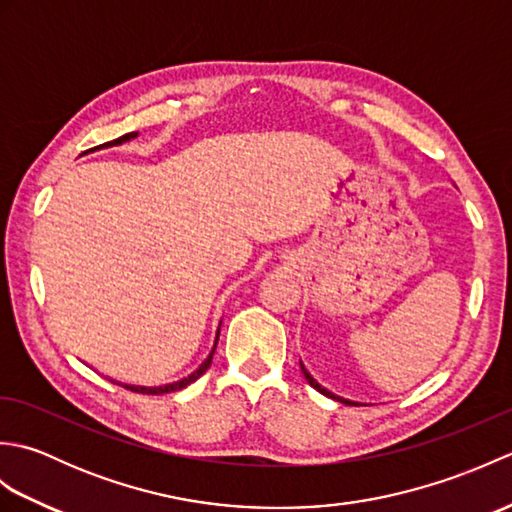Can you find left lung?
I'll return each instance as SVG.
<instances>
[{
    "mask_svg": "<svg viewBox=\"0 0 512 512\" xmlns=\"http://www.w3.org/2000/svg\"><path fill=\"white\" fill-rule=\"evenodd\" d=\"M301 372H303V376H306V380H308V383L314 387V389H317V391H321V394L323 396H328V398H332V400H339V402H345V405H358V402H354V400H347V398H341V396H336V394H332V391H328V389H325V387H321L319 383H317V380H314L312 376H310V372H308V369L306 367H303V363H301Z\"/></svg>",
    "mask_w": 512,
    "mask_h": 512,
    "instance_id": "left-lung-1",
    "label": "left lung"
}]
</instances>
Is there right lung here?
Returning <instances> with one entry per match:
<instances>
[{
  "mask_svg": "<svg viewBox=\"0 0 512 512\" xmlns=\"http://www.w3.org/2000/svg\"><path fill=\"white\" fill-rule=\"evenodd\" d=\"M138 136V132H129V134H125V136H121V138H116V140H112V143H105V145H101L99 149H103V147H116V145H123V143H129V140H134ZM222 325V323H220ZM217 339H220V328H217V332H215V343H213V347H211V352H209V356L204 358V361L200 363V367L195 369V372H191L189 376H184V378H180V380H176V383H167V385H158V387H143V385H123V387H127V389H132V391H138V394H169V391H178V389H184L187 385H191V383H195V380H198L206 369L211 367V361H213V354H215V347H217Z\"/></svg>",
  "mask_w": 512,
  "mask_h": 512,
  "instance_id": "1",
  "label": "right lung"
}]
</instances>
